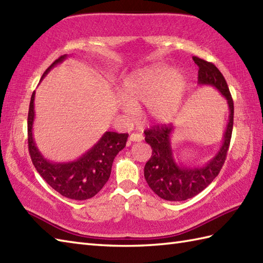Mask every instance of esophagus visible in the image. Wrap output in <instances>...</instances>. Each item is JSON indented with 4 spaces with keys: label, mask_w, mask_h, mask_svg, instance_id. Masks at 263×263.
<instances>
[{
    "label": "esophagus",
    "mask_w": 263,
    "mask_h": 263,
    "mask_svg": "<svg viewBox=\"0 0 263 263\" xmlns=\"http://www.w3.org/2000/svg\"><path fill=\"white\" fill-rule=\"evenodd\" d=\"M143 138H144V137H143L142 134L133 133L132 135L129 136V141H130V142H142Z\"/></svg>",
    "instance_id": "1"
}]
</instances>
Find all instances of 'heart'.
Returning a JSON list of instances; mask_svg holds the SVG:
<instances>
[{
	"label": "heart",
	"mask_w": 263,
	"mask_h": 263,
	"mask_svg": "<svg viewBox=\"0 0 263 263\" xmlns=\"http://www.w3.org/2000/svg\"><path fill=\"white\" fill-rule=\"evenodd\" d=\"M186 87L185 75L174 67L156 64L130 73L122 83L121 108L128 114L146 104V118L166 124L177 116Z\"/></svg>",
	"instance_id": "1"
}]
</instances>
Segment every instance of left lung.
Returning a JSON list of instances; mask_svg holds the SVG:
<instances>
[{"label": "left lung", "instance_id": "obj_1", "mask_svg": "<svg viewBox=\"0 0 263 263\" xmlns=\"http://www.w3.org/2000/svg\"><path fill=\"white\" fill-rule=\"evenodd\" d=\"M192 60L199 67L198 83L216 87L229 104L230 118L223 137V144L212 160L202 166H186L174 160L171 147L172 125L152 127L145 130V141L152 147V156L144 167V177L149 188L162 199L182 201L195 197L212 183L218 176L226 160L231 143L234 118V104L223 74L213 63L194 56Z\"/></svg>", "mask_w": 263, "mask_h": 263}]
</instances>
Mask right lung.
Returning a JSON list of instances; mask_svg holds the SVG:
<instances>
[{
  "instance_id": "right-lung-1",
  "label": "right lung",
  "mask_w": 263,
  "mask_h": 263,
  "mask_svg": "<svg viewBox=\"0 0 263 263\" xmlns=\"http://www.w3.org/2000/svg\"><path fill=\"white\" fill-rule=\"evenodd\" d=\"M66 57L67 55H63L52 63L43 74L42 80L52 67ZM33 101L34 92L31 96L28 112V147L36 170L46 182L63 197L74 200H86L95 197L109 180L115 157L126 146L128 134L106 132L98 143L78 160L65 163L50 162L40 153L33 139Z\"/></svg>"
}]
</instances>
